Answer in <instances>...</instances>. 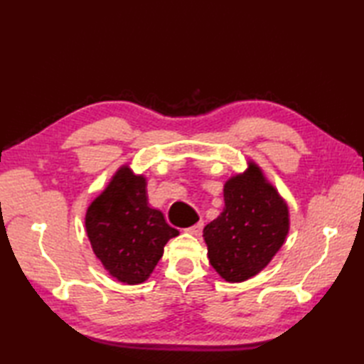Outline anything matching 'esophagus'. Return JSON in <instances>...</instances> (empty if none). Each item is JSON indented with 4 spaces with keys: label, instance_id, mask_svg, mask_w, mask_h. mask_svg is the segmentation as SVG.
<instances>
[{
    "label": "esophagus",
    "instance_id": "obj_1",
    "mask_svg": "<svg viewBox=\"0 0 364 364\" xmlns=\"http://www.w3.org/2000/svg\"><path fill=\"white\" fill-rule=\"evenodd\" d=\"M186 231L191 235H194V236H200V235H202V231H203V222H197L196 225L189 227Z\"/></svg>",
    "mask_w": 364,
    "mask_h": 364
}]
</instances>
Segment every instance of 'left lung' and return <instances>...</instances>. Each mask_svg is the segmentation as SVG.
<instances>
[{"label":"left lung","mask_w":364,"mask_h":364,"mask_svg":"<svg viewBox=\"0 0 364 364\" xmlns=\"http://www.w3.org/2000/svg\"><path fill=\"white\" fill-rule=\"evenodd\" d=\"M225 206L203 228L208 258L223 280L241 283L259 274L289 233V208L262 170L249 162L223 186Z\"/></svg>","instance_id":"obj_1"}]
</instances>
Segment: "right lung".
Masks as SVG:
<instances>
[{
    "label": "right lung",
    "instance_id": "1",
    "mask_svg": "<svg viewBox=\"0 0 364 364\" xmlns=\"http://www.w3.org/2000/svg\"><path fill=\"white\" fill-rule=\"evenodd\" d=\"M86 231L103 267L125 284L144 283L178 230L149 205L146 178L129 166L114 173L86 211Z\"/></svg>",
    "mask_w": 364,
    "mask_h": 364
}]
</instances>
